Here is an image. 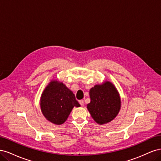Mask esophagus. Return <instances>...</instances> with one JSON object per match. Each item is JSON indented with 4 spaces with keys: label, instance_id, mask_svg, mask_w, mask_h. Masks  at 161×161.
<instances>
[{
    "label": "esophagus",
    "instance_id": "esophagus-1",
    "mask_svg": "<svg viewBox=\"0 0 161 161\" xmlns=\"http://www.w3.org/2000/svg\"><path fill=\"white\" fill-rule=\"evenodd\" d=\"M79 103H80L82 106H83V105H84V101H83V100H80V101H79Z\"/></svg>",
    "mask_w": 161,
    "mask_h": 161
}]
</instances>
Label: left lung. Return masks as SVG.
<instances>
[{"mask_svg": "<svg viewBox=\"0 0 161 161\" xmlns=\"http://www.w3.org/2000/svg\"><path fill=\"white\" fill-rule=\"evenodd\" d=\"M91 102L87 104L91 117L100 125L110 122L118 114L121 99L118 90L109 81L96 85L89 91Z\"/></svg>", "mask_w": 161, "mask_h": 161, "instance_id": "1", "label": "left lung"}]
</instances>
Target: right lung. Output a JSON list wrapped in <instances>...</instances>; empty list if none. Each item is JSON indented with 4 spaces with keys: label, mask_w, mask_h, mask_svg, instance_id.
Returning <instances> with one entry per match:
<instances>
[{
    "label": "right lung",
    "mask_w": 161,
    "mask_h": 161,
    "mask_svg": "<svg viewBox=\"0 0 161 161\" xmlns=\"http://www.w3.org/2000/svg\"><path fill=\"white\" fill-rule=\"evenodd\" d=\"M80 105L75 94L62 82L52 80L43 91L40 107L43 115L50 122L60 125L69 118L74 107Z\"/></svg>",
    "instance_id": "right-lung-1"
}]
</instances>
